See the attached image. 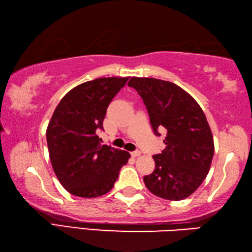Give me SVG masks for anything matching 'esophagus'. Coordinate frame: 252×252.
Instances as JSON below:
<instances>
[{
  "label": "esophagus",
  "instance_id": "1",
  "mask_svg": "<svg viewBox=\"0 0 252 252\" xmlns=\"http://www.w3.org/2000/svg\"><path fill=\"white\" fill-rule=\"evenodd\" d=\"M130 155L133 156V157H138V156H140V152L139 151H136V152H131L130 153Z\"/></svg>",
  "mask_w": 252,
  "mask_h": 252
}]
</instances>
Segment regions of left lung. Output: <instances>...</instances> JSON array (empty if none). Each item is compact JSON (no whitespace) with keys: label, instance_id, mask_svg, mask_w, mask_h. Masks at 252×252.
Returning a JSON list of instances; mask_svg holds the SVG:
<instances>
[{"label":"left lung","instance_id":"left-lung-1","mask_svg":"<svg viewBox=\"0 0 252 252\" xmlns=\"http://www.w3.org/2000/svg\"><path fill=\"white\" fill-rule=\"evenodd\" d=\"M128 86L143 98L154 133L165 128L166 148L154 155L155 169L144 177L154 195L183 200L197 190L209 173L215 146L209 124L197 101L174 83L131 77Z\"/></svg>","mask_w":252,"mask_h":252}]
</instances>
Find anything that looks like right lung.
Returning a JSON list of instances; mask_svg holds the SVG:
<instances>
[{
	"label": "right lung",
	"mask_w": 252,
	"mask_h": 252,
	"mask_svg": "<svg viewBox=\"0 0 252 252\" xmlns=\"http://www.w3.org/2000/svg\"><path fill=\"white\" fill-rule=\"evenodd\" d=\"M129 77H101L85 82L66 94L46 129L52 167L57 179L74 196L95 198L114 187L129 153L101 145L106 110Z\"/></svg>",
	"instance_id": "add662e5"
}]
</instances>
